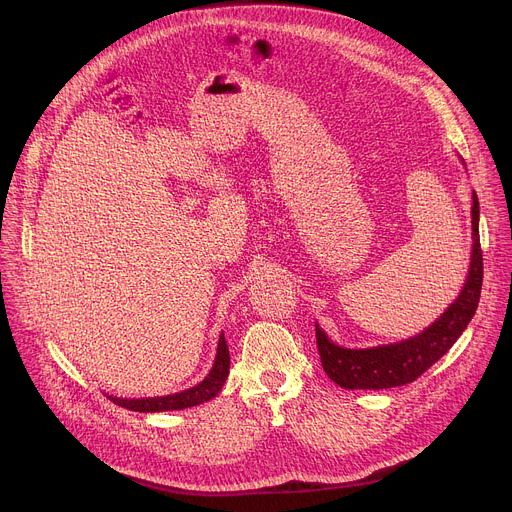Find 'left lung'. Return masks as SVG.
<instances>
[{
  "label": "left lung",
  "mask_w": 512,
  "mask_h": 512,
  "mask_svg": "<svg viewBox=\"0 0 512 512\" xmlns=\"http://www.w3.org/2000/svg\"><path fill=\"white\" fill-rule=\"evenodd\" d=\"M472 261L458 300L421 334L387 346L350 350L336 346L316 324V342L326 375L344 389H391L413 383L440 360L472 320L482 289L478 196L472 194Z\"/></svg>",
  "instance_id": "1"
}]
</instances>
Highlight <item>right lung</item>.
<instances>
[{
  "mask_svg": "<svg viewBox=\"0 0 512 512\" xmlns=\"http://www.w3.org/2000/svg\"><path fill=\"white\" fill-rule=\"evenodd\" d=\"M229 367H231L229 346H227L225 336L221 334V338H218V350H216L212 371L196 387L186 389L182 393L166 395V397H150V399H117V397H109V399L115 405H119V407H125V409H131V411H141V413L194 407V405L210 401L212 397L218 395V391L223 389V385H225V381L229 377Z\"/></svg>",
  "mask_w": 512,
  "mask_h": 512,
  "instance_id": "right-lung-1",
  "label": "right lung"
}]
</instances>
